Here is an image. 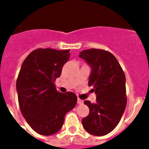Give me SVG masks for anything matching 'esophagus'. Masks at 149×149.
Wrapping results in <instances>:
<instances>
[{
	"mask_svg": "<svg viewBox=\"0 0 149 149\" xmlns=\"http://www.w3.org/2000/svg\"><path fill=\"white\" fill-rule=\"evenodd\" d=\"M84 103V101L81 99H80V98H77V104H82Z\"/></svg>",
	"mask_w": 149,
	"mask_h": 149,
	"instance_id": "34e87169",
	"label": "esophagus"
}]
</instances>
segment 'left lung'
Here are the masks:
<instances>
[{"mask_svg":"<svg viewBox=\"0 0 149 149\" xmlns=\"http://www.w3.org/2000/svg\"><path fill=\"white\" fill-rule=\"evenodd\" d=\"M79 57L91 68L89 85L96 94V102L84 101L89 113L82 119L84 129L94 136H104L119 124L125 110V75L111 53L101 49L84 50Z\"/></svg>","mask_w":149,"mask_h":149,"instance_id":"obj_1","label":"left lung"}]
</instances>
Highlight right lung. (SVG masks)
Returning <instances> with one entry per match:
<instances>
[{
    "mask_svg": "<svg viewBox=\"0 0 149 149\" xmlns=\"http://www.w3.org/2000/svg\"><path fill=\"white\" fill-rule=\"evenodd\" d=\"M70 50L39 48L22 63L16 81L21 111L30 126L38 134L49 136L61 129L65 114L77 104L74 93H61L55 81L69 59Z\"/></svg>",
    "mask_w": 149,
    "mask_h": 149,
    "instance_id": "add662e5",
    "label": "right lung"
}]
</instances>
